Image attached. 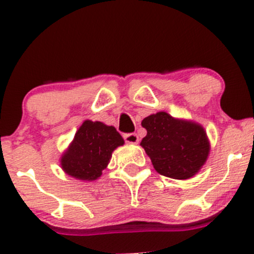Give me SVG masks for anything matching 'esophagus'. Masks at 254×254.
<instances>
[{
  "mask_svg": "<svg viewBox=\"0 0 254 254\" xmlns=\"http://www.w3.org/2000/svg\"><path fill=\"white\" fill-rule=\"evenodd\" d=\"M125 142L127 143H137L139 142V136L136 134H127L124 135Z\"/></svg>",
  "mask_w": 254,
  "mask_h": 254,
  "instance_id": "esophagus-1",
  "label": "esophagus"
}]
</instances>
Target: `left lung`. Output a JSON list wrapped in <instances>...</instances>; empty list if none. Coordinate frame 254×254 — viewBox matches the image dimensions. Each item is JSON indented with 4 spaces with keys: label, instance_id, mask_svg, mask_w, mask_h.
Wrapping results in <instances>:
<instances>
[{
    "label": "left lung",
    "instance_id": "8db88e82",
    "mask_svg": "<svg viewBox=\"0 0 254 254\" xmlns=\"http://www.w3.org/2000/svg\"><path fill=\"white\" fill-rule=\"evenodd\" d=\"M141 125L147 135L140 145L157 173L173 179H189L205 165L210 141L199 123L158 112L146 117Z\"/></svg>",
    "mask_w": 254,
    "mask_h": 254
}]
</instances>
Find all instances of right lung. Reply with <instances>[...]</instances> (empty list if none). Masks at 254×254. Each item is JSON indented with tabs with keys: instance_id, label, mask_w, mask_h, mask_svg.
<instances>
[{
	"instance_id": "1",
	"label": "right lung",
	"mask_w": 254,
	"mask_h": 254,
	"mask_svg": "<svg viewBox=\"0 0 254 254\" xmlns=\"http://www.w3.org/2000/svg\"><path fill=\"white\" fill-rule=\"evenodd\" d=\"M123 145L124 139L114 127L84 120L61 155L60 166L66 175L73 178L96 181L108 167L113 151Z\"/></svg>"
}]
</instances>
